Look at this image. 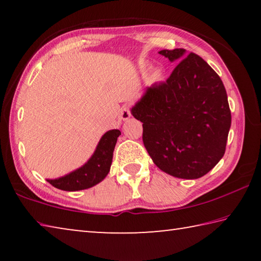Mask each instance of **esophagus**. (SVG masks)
Here are the masks:
<instances>
[{
	"instance_id": "esophagus-1",
	"label": "esophagus",
	"mask_w": 261,
	"mask_h": 261,
	"mask_svg": "<svg viewBox=\"0 0 261 261\" xmlns=\"http://www.w3.org/2000/svg\"><path fill=\"white\" fill-rule=\"evenodd\" d=\"M130 117H131V109L130 107H127V106H124L121 110V118L125 121V120H129Z\"/></svg>"
}]
</instances>
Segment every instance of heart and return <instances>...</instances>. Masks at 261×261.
I'll return each mask as SVG.
<instances>
[{"label":"heart","mask_w":261,"mask_h":261,"mask_svg":"<svg viewBox=\"0 0 261 261\" xmlns=\"http://www.w3.org/2000/svg\"><path fill=\"white\" fill-rule=\"evenodd\" d=\"M159 74H160V73H159V72H156V73H155V77H159Z\"/></svg>","instance_id":"heart-1"}]
</instances>
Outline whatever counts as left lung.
<instances>
[{
  "label": "left lung",
  "mask_w": 261,
  "mask_h": 261,
  "mask_svg": "<svg viewBox=\"0 0 261 261\" xmlns=\"http://www.w3.org/2000/svg\"><path fill=\"white\" fill-rule=\"evenodd\" d=\"M159 54L178 64L165 83L148 87L131 112L143 122L144 145L162 171L199 178L226 151L231 124L226 88L199 55L184 58L183 48Z\"/></svg>",
  "instance_id": "left-lung-1"
}]
</instances>
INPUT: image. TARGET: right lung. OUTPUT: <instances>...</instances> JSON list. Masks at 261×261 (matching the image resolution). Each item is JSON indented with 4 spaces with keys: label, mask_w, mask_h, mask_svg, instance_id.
Masks as SVG:
<instances>
[{
    "label": "right lung",
    "mask_w": 261,
    "mask_h": 261,
    "mask_svg": "<svg viewBox=\"0 0 261 261\" xmlns=\"http://www.w3.org/2000/svg\"><path fill=\"white\" fill-rule=\"evenodd\" d=\"M120 135V130L106 132L100 139L94 154L87 163L63 177L47 179L48 183L63 191H79V190L88 189L101 182L109 173L114 148Z\"/></svg>",
    "instance_id": "right-lung-1"
}]
</instances>
